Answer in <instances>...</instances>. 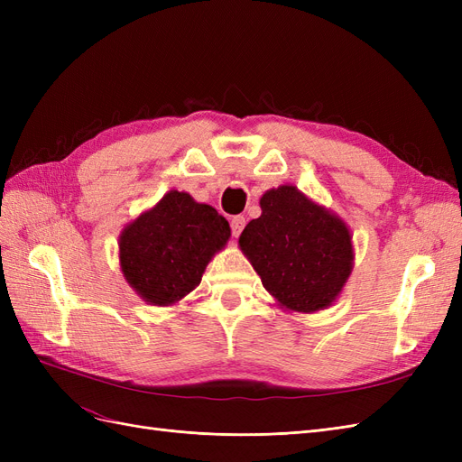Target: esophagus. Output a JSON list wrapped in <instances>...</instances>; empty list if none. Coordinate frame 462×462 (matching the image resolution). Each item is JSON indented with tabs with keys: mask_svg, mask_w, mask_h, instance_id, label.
<instances>
[{
	"mask_svg": "<svg viewBox=\"0 0 462 462\" xmlns=\"http://www.w3.org/2000/svg\"><path fill=\"white\" fill-rule=\"evenodd\" d=\"M245 223H246V219H245L243 216H235V217H231V231H233V235H235V236H239V235H241V231L245 229Z\"/></svg>",
	"mask_w": 462,
	"mask_h": 462,
	"instance_id": "34e87169",
	"label": "esophagus"
}]
</instances>
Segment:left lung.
<instances>
[{
    "label": "left lung",
    "instance_id": "1",
    "mask_svg": "<svg viewBox=\"0 0 462 462\" xmlns=\"http://www.w3.org/2000/svg\"><path fill=\"white\" fill-rule=\"evenodd\" d=\"M260 208L262 216L245 227L239 246L263 289L289 312L329 309L355 265L351 229L292 185L265 190Z\"/></svg>",
    "mask_w": 462,
    "mask_h": 462
}]
</instances>
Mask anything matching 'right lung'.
I'll list each match as a JSON object with an SVG mask.
<instances>
[{
	"label": "right lung",
	"instance_id": "right-lung-1",
	"mask_svg": "<svg viewBox=\"0 0 462 462\" xmlns=\"http://www.w3.org/2000/svg\"><path fill=\"white\" fill-rule=\"evenodd\" d=\"M229 236V221L216 208L189 192H165L119 235L125 282L152 306L179 304L200 285L206 265Z\"/></svg>",
	"mask_w": 462,
	"mask_h": 462
}]
</instances>
